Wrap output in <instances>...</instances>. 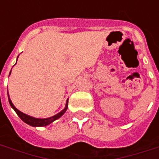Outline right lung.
<instances>
[{"label":"right lung","instance_id":"obj_1","mask_svg":"<svg viewBox=\"0 0 159 159\" xmlns=\"http://www.w3.org/2000/svg\"><path fill=\"white\" fill-rule=\"evenodd\" d=\"M19 57V56H18ZM17 57V58H18ZM11 71L10 72V74H11ZM8 100H9V103L11 105V106L12 108L14 109V111H16V114L18 115V116L20 118L24 121V122H25L26 124H28L30 125L34 126V127H37V126H46L51 124L52 122H53L54 120H57L58 118H60L61 116L63 115V114L66 112L67 109V105H68V100L66 102V106H65V108L62 110V111H60L59 113H57V115H55V116H52V117H49V118L47 119H38V118H34V117H32V116H30L28 115H26V114L22 113L21 111H20L18 109H16L15 107V106L13 105V103L11 102V99H10V97H9V94H8Z\"/></svg>","mask_w":159,"mask_h":159}]
</instances>
